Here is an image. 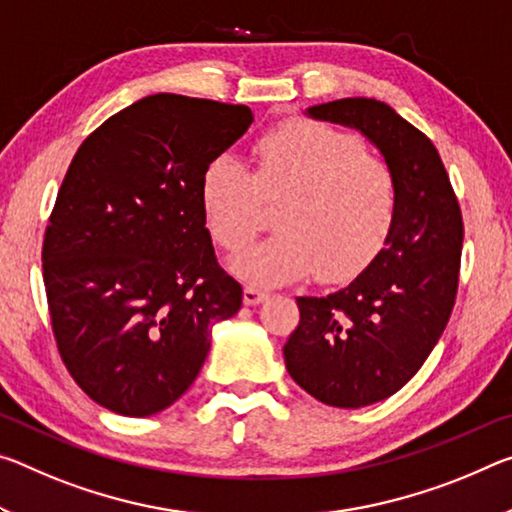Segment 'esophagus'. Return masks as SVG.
I'll return each instance as SVG.
<instances>
[{"label":"esophagus","mask_w":512,"mask_h":512,"mask_svg":"<svg viewBox=\"0 0 512 512\" xmlns=\"http://www.w3.org/2000/svg\"><path fill=\"white\" fill-rule=\"evenodd\" d=\"M264 298H266V294L262 289H257V287L243 289V303H246V305H259Z\"/></svg>","instance_id":"1"}]
</instances>
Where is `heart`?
Masks as SVG:
<instances>
[{"mask_svg": "<svg viewBox=\"0 0 512 512\" xmlns=\"http://www.w3.org/2000/svg\"><path fill=\"white\" fill-rule=\"evenodd\" d=\"M250 170L218 154L202 170L200 202L209 232L241 250L262 227V200L280 202L278 234L232 257V271L262 287L316 273L321 282L358 275L380 253L399 207V180L364 141L316 120H289L253 145Z\"/></svg>", "mask_w": 512, "mask_h": 512, "instance_id": "b5f03b06", "label": "heart"}]
</instances>
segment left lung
<instances>
[{"label": "left lung", "instance_id": "obj_1", "mask_svg": "<svg viewBox=\"0 0 512 512\" xmlns=\"http://www.w3.org/2000/svg\"><path fill=\"white\" fill-rule=\"evenodd\" d=\"M307 113L360 129L399 180L385 248L348 287L296 298L300 321L285 344L289 376L307 394L362 408L399 392L442 337L458 294L465 227L440 152L389 104L344 97Z\"/></svg>", "mask_w": 512, "mask_h": 512}]
</instances>
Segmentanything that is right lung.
Returning <instances> with one entry per match:
<instances>
[{"instance_id": "obj_1", "label": "right lung", "mask_w": 512, "mask_h": 512, "mask_svg": "<svg viewBox=\"0 0 512 512\" xmlns=\"http://www.w3.org/2000/svg\"><path fill=\"white\" fill-rule=\"evenodd\" d=\"M250 123L243 104L148 95L72 157L43 280L61 360L102 408L166 410L200 373L212 323L239 312L243 289L216 259L200 177Z\"/></svg>"}]
</instances>
